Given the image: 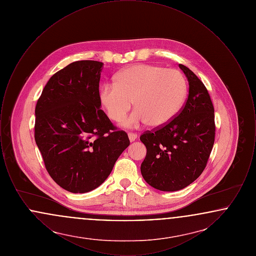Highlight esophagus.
<instances>
[{
	"mask_svg": "<svg viewBox=\"0 0 256 256\" xmlns=\"http://www.w3.org/2000/svg\"><path fill=\"white\" fill-rule=\"evenodd\" d=\"M128 139L130 142H134L137 139V135L135 134H128Z\"/></svg>",
	"mask_w": 256,
	"mask_h": 256,
	"instance_id": "1",
	"label": "esophagus"
}]
</instances>
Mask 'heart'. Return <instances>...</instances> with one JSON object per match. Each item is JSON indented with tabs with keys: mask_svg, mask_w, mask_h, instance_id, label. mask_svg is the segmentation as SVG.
Masks as SVG:
<instances>
[{
	"mask_svg": "<svg viewBox=\"0 0 256 256\" xmlns=\"http://www.w3.org/2000/svg\"><path fill=\"white\" fill-rule=\"evenodd\" d=\"M186 95L187 82L180 71L136 64L116 74L114 84L102 86L98 100L114 122L122 121L134 100L136 110L122 124L126 128H138L146 122L162 126L176 117Z\"/></svg>",
	"mask_w": 256,
	"mask_h": 256,
	"instance_id": "b5f03b06",
	"label": "heart"
}]
</instances>
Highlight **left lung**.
Masks as SVG:
<instances>
[{
    "instance_id": "1",
    "label": "left lung",
    "mask_w": 256,
    "mask_h": 256,
    "mask_svg": "<svg viewBox=\"0 0 256 256\" xmlns=\"http://www.w3.org/2000/svg\"><path fill=\"white\" fill-rule=\"evenodd\" d=\"M178 66L189 84L183 110L166 126L140 137L146 148L142 176L166 192L182 190L202 174L215 139L214 108L206 88L189 68Z\"/></svg>"
}]
</instances>
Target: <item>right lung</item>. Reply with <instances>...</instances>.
<instances>
[{
  "label": "right lung",
  "instance_id": "right-lung-1",
  "mask_svg": "<svg viewBox=\"0 0 256 256\" xmlns=\"http://www.w3.org/2000/svg\"><path fill=\"white\" fill-rule=\"evenodd\" d=\"M104 63L76 61L54 74L36 108L34 138L50 178L71 193H86L108 178L130 146L100 108Z\"/></svg>",
  "mask_w": 256,
  "mask_h": 256
}]
</instances>
